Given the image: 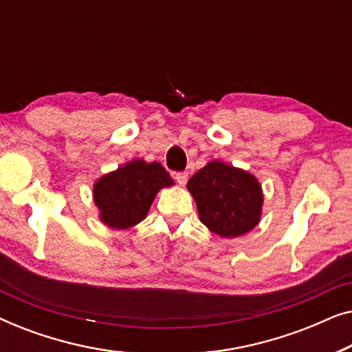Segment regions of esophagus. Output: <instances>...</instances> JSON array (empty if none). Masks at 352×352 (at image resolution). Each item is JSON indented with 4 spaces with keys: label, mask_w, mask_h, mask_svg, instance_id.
<instances>
[{
    "label": "esophagus",
    "mask_w": 352,
    "mask_h": 352,
    "mask_svg": "<svg viewBox=\"0 0 352 352\" xmlns=\"http://www.w3.org/2000/svg\"><path fill=\"white\" fill-rule=\"evenodd\" d=\"M187 173L186 171H177V173H175V179H176V182L179 186H184L186 182H187Z\"/></svg>",
    "instance_id": "1"
}]
</instances>
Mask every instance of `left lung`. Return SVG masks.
I'll list each match as a JSON object with an SVG mask.
<instances>
[{
    "mask_svg": "<svg viewBox=\"0 0 352 352\" xmlns=\"http://www.w3.org/2000/svg\"><path fill=\"white\" fill-rule=\"evenodd\" d=\"M200 221L211 232L239 237L258 224L263 192L252 175L221 162H211L187 182Z\"/></svg>",
    "mask_w": 352,
    "mask_h": 352,
    "instance_id": "1",
    "label": "left lung"
}]
</instances>
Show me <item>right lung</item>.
<instances>
[{"mask_svg":"<svg viewBox=\"0 0 352 352\" xmlns=\"http://www.w3.org/2000/svg\"><path fill=\"white\" fill-rule=\"evenodd\" d=\"M173 179L160 163L136 160L100 177L94 186V201L100 219L113 229H126L146 218L153 197Z\"/></svg>","mask_w":352,"mask_h":352,"instance_id":"obj_1","label":"right lung"}]
</instances>
